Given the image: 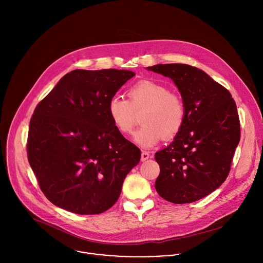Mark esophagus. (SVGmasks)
<instances>
[{
	"mask_svg": "<svg viewBox=\"0 0 263 263\" xmlns=\"http://www.w3.org/2000/svg\"><path fill=\"white\" fill-rule=\"evenodd\" d=\"M149 157H151V156H149V153L147 152V151H142L141 152V161H145V160H147Z\"/></svg>",
	"mask_w": 263,
	"mask_h": 263,
	"instance_id": "34e87169",
	"label": "esophagus"
}]
</instances>
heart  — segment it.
Here are the masks:
<instances>
[{"label":"heart","mask_w":263,"mask_h":263,"mask_svg":"<svg viewBox=\"0 0 263 263\" xmlns=\"http://www.w3.org/2000/svg\"><path fill=\"white\" fill-rule=\"evenodd\" d=\"M128 100L112 97L108 102V116L119 133L130 134L140 114L142 126L135 131L133 140L148 148L162 138L175 137L183 127L186 108L183 99L160 83L142 80L127 91Z\"/></svg>","instance_id":"heart-1"}]
</instances>
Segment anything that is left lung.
<instances>
[{
	"label": "left lung",
	"mask_w": 263,
	"mask_h": 263,
	"mask_svg": "<svg viewBox=\"0 0 263 263\" xmlns=\"http://www.w3.org/2000/svg\"><path fill=\"white\" fill-rule=\"evenodd\" d=\"M148 70L171 78L186 108L183 127L174 141L155 154L160 174L159 196L174 204L196 202L224 182L240 139V124L230 91L200 68L168 63Z\"/></svg>",
	"instance_id": "1"
}]
</instances>
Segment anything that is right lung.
Here are the masks:
<instances>
[{
  "label": "right lung",
  "mask_w": 263,
  "mask_h": 263,
  "mask_svg": "<svg viewBox=\"0 0 263 263\" xmlns=\"http://www.w3.org/2000/svg\"><path fill=\"white\" fill-rule=\"evenodd\" d=\"M135 73L74 69L37 104L29 125L28 160L54 205L99 214L118 201L140 149L112 125L108 102Z\"/></svg>",
  "instance_id": "add662e5"
}]
</instances>
